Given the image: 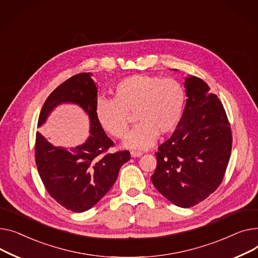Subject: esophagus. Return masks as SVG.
<instances>
[{"label": "esophagus", "instance_id": "34e87169", "mask_svg": "<svg viewBox=\"0 0 258 258\" xmlns=\"http://www.w3.org/2000/svg\"><path fill=\"white\" fill-rule=\"evenodd\" d=\"M130 154H131L132 157H140V156L143 155V153L140 152V151H131Z\"/></svg>", "mask_w": 258, "mask_h": 258}]
</instances>
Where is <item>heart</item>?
Listing matches in <instances>:
<instances>
[{
  "label": "heart",
  "mask_w": 258,
  "mask_h": 258,
  "mask_svg": "<svg viewBox=\"0 0 258 258\" xmlns=\"http://www.w3.org/2000/svg\"><path fill=\"white\" fill-rule=\"evenodd\" d=\"M186 104L185 89L172 78L154 75H132L114 87V99L100 98L96 116L102 128L116 139H124L130 126V114L139 124L127 136L125 146L147 149L158 134L173 132L183 116Z\"/></svg>",
  "instance_id": "heart-1"
}]
</instances>
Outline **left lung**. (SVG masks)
I'll list each match as a JSON object with an SVG mask.
<instances>
[{
  "mask_svg": "<svg viewBox=\"0 0 258 258\" xmlns=\"http://www.w3.org/2000/svg\"><path fill=\"white\" fill-rule=\"evenodd\" d=\"M186 105L171 138L158 147L151 180L173 204L188 208L205 200L222 183L232 133L220 99L200 78L184 83Z\"/></svg>",
  "mask_w": 258,
  "mask_h": 258,
  "instance_id": "1",
  "label": "left lung"
}]
</instances>
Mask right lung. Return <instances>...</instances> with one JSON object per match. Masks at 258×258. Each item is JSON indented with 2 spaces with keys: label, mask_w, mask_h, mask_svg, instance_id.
Here are the masks:
<instances>
[{
  "label": "right lung",
  "mask_w": 258,
  "mask_h": 258,
  "mask_svg": "<svg viewBox=\"0 0 258 258\" xmlns=\"http://www.w3.org/2000/svg\"><path fill=\"white\" fill-rule=\"evenodd\" d=\"M90 73H80L60 84L45 100L38 126L61 103H75L90 119V136L73 150L54 147L36 133L35 162L42 183L52 198L74 213L97 204L114 184L118 171L130 159L129 151L109 153L114 143L106 135L96 116L98 89Z\"/></svg>",
  "instance_id": "right-lung-1"
}]
</instances>
